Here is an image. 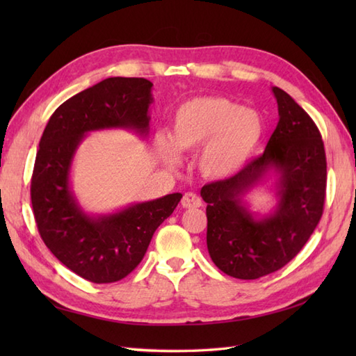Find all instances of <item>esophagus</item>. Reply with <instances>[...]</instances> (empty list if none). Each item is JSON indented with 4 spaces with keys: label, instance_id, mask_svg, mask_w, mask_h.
Wrapping results in <instances>:
<instances>
[{
    "label": "esophagus",
    "instance_id": "34e87169",
    "mask_svg": "<svg viewBox=\"0 0 356 356\" xmlns=\"http://www.w3.org/2000/svg\"><path fill=\"white\" fill-rule=\"evenodd\" d=\"M202 205V200L197 194L194 193H185L182 197V207L184 208H199Z\"/></svg>",
    "mask_w": 356,
    "mask_h": 356
}]
</instances>
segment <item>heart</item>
Returning a JSON list of instances; mask_svg holds the SVG:
<instances>
[{
    "instance_id": "heart-1",
    "label": "heart",
    "mask_w": 356,
    "mask_h": 356,
    "mask_svg": "<svg viewBox=\"0 0 356 356\" xmlns=\"http://www.w3.org/2000/svg\"><path fill=\"white\" fill-rule=\"evenodd\" d=\"M259 113L220 96H202L184 102L174 113L171 134L159 131L156 151L170 166L182 162V149H197L199 170L214 180L228 179L251 161L263 138Z\"/></svg>"
}]
</instances>
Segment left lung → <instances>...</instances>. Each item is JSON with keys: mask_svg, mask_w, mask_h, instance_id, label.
<instances>
[{"mask_svg": "<svg viewBox=\"0 0 356 356\" xmlns=\"http://www.w3.org/2000/svg\"><path fill=\"white\" fill-rule=\"evenodd\" d=\"M278 124L264 153L226 180L200 190L207 202V245L226 275L255 280L289 263L318 225L326 195V154L311 116L272 87ZM274 177L276 205L255 213L247 195Z\"/></svg>", "mask_w": 356, "mask_h": 356, "instance_id": "8db88e82", "label": "left lung"}]
</instances>
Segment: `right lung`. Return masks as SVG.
I'll use <instances>...</instances> for the list:
<instances>
[{
    "instance_id": "obj_1",
    "label": "right lung",
    "mask_w": 356,
    "mask_h": 356,
    "mask_svg": "<svg viewBox=\"0 0 356 356\" xmlns=\"http://www.w3.org/2000/svg\"><path fill=\"white\" fill-rule=\"evenodd\" d=\"M153 84L143 78H107L59 105L49 119L32 176V207L38 231L51 254L92 283L127 277L145 255L154 231L182 194L131 203L113 213L90 214L72 188V165L88 133L149 131Z\"/></svg>"
}]
</instances>
